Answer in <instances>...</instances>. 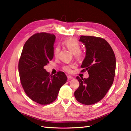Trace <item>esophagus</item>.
I'll return each mask as SVG.
<instances>
[{
  "label": "esophagus",
  "mask_w": 131,
  "mask_h": 131,
  "mask_svg": "<svg viewBox=\"0 0 131 131\" xmlns=\"http://www.w3.org/2000/svg\"><path fill=\"white\" fill-rule=\"evenodd\" d=\"M67 78H68V79H74V78L72 76H70V75H68V76H67Z\"/></svg>",
  "instance_id": "esophagus-1"
}]
</instances>
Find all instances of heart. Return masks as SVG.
I'll list each match as a JSON object with an SVG mask.
<instances>
[{"label": "heart", "instance_id": "b5f03b06", "mask_svg": "<svg viewBox=\"0 0 131 131\" xmlns=\"http://www.w3.org/2000/svg\"><path fill=\"white\" fill-rule=\"evenodd\" d=\"M63 45L68 49L70 51L73 53L74 57L78 60H81L84 57V53L80 50L81 46L80 43L78 41L73 38H69L66 39L63 41ZM59 48L57 47L54 50V54L55 57H57L59 52ZM74 67L73 64H68L63 67V69L67 72H70L72 71V68Z\"/></svg>", "mask_w": 131, "mask_h": 131}]
</instances>
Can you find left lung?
Returning a JSON list of instances; mask_svg holds the SVG:
<instances>
[{
    "label": "left lung",
    "instance_id": "left-lung-1",
    "mask_svg": "<svg viewBox=\"0 0 131 131\" xmlns=\"http://www.w3.org/2000/svg\"><path fill=\"white\" fill-rule=\"evenodd\" d=\"M79 41L86 47L85 58L81 67L87 70L88 79H77L80 83L75 91L76 100L81 103L91 105L100 101L112 86L116 68V58L109 43L104 39L81 36Z\"/></svg>",
    "mask_w": 131,
    "mask_h": 131
}]
</instances>
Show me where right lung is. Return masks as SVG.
<instances>
[{
    "label": "right lung",
    "mask_w": 131,
    "mask_h": 131,
    "mask_svg": "<svg viewBox=\"0 0 131 131\" xmlns=\"http://www.w3.org/2000/svg\"><path fill=\"white\" fill-rule=\"evenodd\" d=\"M56 37L53 34L37 33L25 43L18 63L22 86L31 100L46 105L56 100L61 87L67 81L63 72L50 75L43 67L53 57Z\"/></svg>",
    "instance_id": "1"
}]
</instances>
